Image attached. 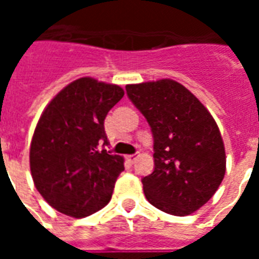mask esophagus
<instances>
[{
	"instance_id": "obj_1",
	"label": "esophagus",
	"mask_w": 259,
	"mask_h": 259,
	"mask_svg": "<svg viewBox=\"0 0 259 259\" xmlns=\"http://www.w3.org/2000/svg\"><path fill=\"white\" fill-rule=\"evenodd\" d=\"M136 158H137V154H130V156H127V161L134 162L136 161Z\"/></svg>"
}]
</instances>
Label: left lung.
<instances>
[{
	"label": "left lung",
	"instance_id": "left-lung-1",
	"mask_svg": "<svg viewBox=\"0 0 259 259\" xmlns=\"http://www.w3.org/2000/svg\"><path fill=\"white\" fill-rule=\"evenodd\" d=\"M153 134L154 170L142 179L150 204L185 217L204 205L226 172L217 122L203 103L172 79L126 86Z\"/></svg>",
	"mask_w": 259,
	"mask_h": 259
}]
</instances>
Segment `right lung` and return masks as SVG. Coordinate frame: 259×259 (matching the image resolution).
<instances>
[{
  "mask_svg": "<svg viewBox=\"0 0 259 259\" xmlns=\"http://www.w3.org/2000/svg\"><path fill=\"white\" fill-rule=\"evenodd\" d=\"M117 84L74 80L48 103L30 144L34 187L59 212L84 218L111 199L123 157L105 149V118L123 97Z\"/></svg>",
  "mask_w": 259,
  "mask_h": 259,
  "instance_id": "add662e5",
  "label": "right lung"
}]
</instances>
